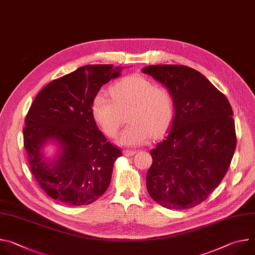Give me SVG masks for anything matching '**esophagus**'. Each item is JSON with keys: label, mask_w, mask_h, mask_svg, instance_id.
I'll use <instances>...</instances> for the list:
<instances>
[{"label": "esophagus", "mask_w": 255, "mask_h": 255, "mask_svg": "<svg viewBox=\"0 0 255 255\" xmlns=\"http://www.w3.org/2000/svg\"><path fill=\"white\" fill-rule=\"evenodd\" d=\"M136 152H137L136 150H128V149H126V150L123 151V153H124L125 156H133Z\"/></svg>", "instance_id": "obj_1"}]
</instances>
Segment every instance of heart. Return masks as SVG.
<instances>
[{
  "label": "heart",
  "instance_id": "1",
  "mask_svg": "<svg viewBox=\"0 0 255 255\" xmlns=\"http://www.w3.org/2000/svg\"><path fill=\"white\" fill-rule=\"evenodd\" d=\"M111 99L99 94L92 103V114L103 132L115 137L123 123V114L129 111L130 123L118 138L125 146L147 143L152 134H162L173 117V103L169 92L146 78L128 76L110 88Z\"/></svg>",
  "mask_w": 255,
  "mask_h": 255
}]
</instances>
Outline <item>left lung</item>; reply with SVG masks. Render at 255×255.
<instances>
[{"label": "left lung", "mask_w": 255, "mask_h": 255, "mask_svg": "<svg viewBox=\"0 0 255 255\" xmlns=\"http://www.w3.org/2000/svg\"><path fill=\"white\" fill-rule=\"evenodd\" d=\"M142 71L169 92L174 110L168 134L150 151L148 194L164 208L190 209L208 198L229 168L236 148L232 108L192 67L157 64Z\"/></svg>", "instance_id": "obj_1"}]
</instances>
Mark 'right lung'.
<instances>
[{
	"label": "right lung",
	"instance_id": "right-lung-1",
	"mask_svg": "<svg viewBox=\"0 0 255 255\" xmlns=\"http://www.w3.org/2000/svg\"><path fill=\"white\" fill-rule=\"evenodd\" d=\"M121 70L112 64L82 66L44 87L29 109L23 134L31 172L61 204H92L111 183L114 162L122 153L99 130L92 103ZM49 142L57 146L52 157L44 152Z\"/></svg>",
	"mask_w": 255,
	"mask_h": 255
}]
</instances>
